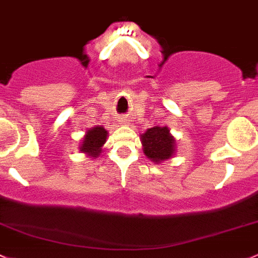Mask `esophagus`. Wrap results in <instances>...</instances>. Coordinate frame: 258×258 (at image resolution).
Instances as JSON below:
<instances>
[{"label":"esophagus","instance_id":"34e87169","mask_svg":"<svg viewBox=\"0 0 258 258\" xmlns=\"http://www.w3.org/2000/svg\"><path fill=\"white\" fill-rule=\"evenodd\" d=\"M120 121H121V124H128V119L121 118V119H120Z\"/></svg>","mask_w":258,"mask_h":258}]
</instances>
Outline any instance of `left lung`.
<instances>
[{
  "label": "left lung",
  "mask_w": 258,
  "mask_h": 258,
  "mask_svg": "<svg viewBox=\"0 0 258 258\" xmlns=\"http://www.w3.org/2000/svg\"><path fill=\"white\" fill-rule=\"evenodd\" d=\"M143 151L150 161L160 164L174 158L176 153V140L168 126H154L140 135Z\"/></svg>",
  "instance_id": "left-lung-1"
}]
</instances>
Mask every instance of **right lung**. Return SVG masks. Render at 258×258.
<instances>
[{
	"label": "right lung",
	"mask_w": 258,
	"mask_h": 258,
	"mask_svg": "<svg viewBox=\"0 0 258 258\" xmlns=\"http://www.w3.org/2000/svg\"><path fill=\"white\" fill-rule=\"evenodd\" d=\"M107 138L108 132L103 126L97 125L87 129L86 134L82 138V144L79 147L81 150L79 151L93 159L99 158L103 151V147L107 142Z\"/></svg>",
	"instance_id": "right-lung-1"
}]
</instances>
